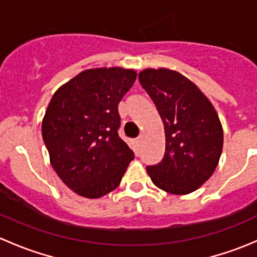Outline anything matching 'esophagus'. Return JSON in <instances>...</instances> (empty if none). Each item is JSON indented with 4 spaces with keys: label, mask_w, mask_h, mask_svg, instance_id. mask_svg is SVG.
<instances>
[{
    "label": "esophagus",
    "mask_w": 257,
    "mask_h": 257,
    "mask_svg": "<svg viewBox=\"0 0 257 257\" xmlns=\"http://www.w3.org/2000/svg\"><path fill=\"white\" fill-rule=\"evenodd\" d=\"M142 142H143V136H141V137H138V138H137V141H136V143H137V145H141L142 144Z\"/></svg>",
    "instance_id": "obj_1"
}]
</instances>
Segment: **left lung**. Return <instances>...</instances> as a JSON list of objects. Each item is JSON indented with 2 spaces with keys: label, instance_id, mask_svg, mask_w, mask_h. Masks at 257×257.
<instances>
[{
  "label": "left lung",
  "instance_id": "8db88e82",
  "mask_svg": "<svg viewBox=\"0 0 257 257\" xmlns=\"http://www.w3.org/2000/svg\"><path fill=\"white\" fill-rule=\"evenodd\" d=\"M165 132L162 162L147 167L153 183L170 194L195 191L211 177L222 152V126L210 100L179 72L144 69L138 76Z\"/></svg>",
  "mask_w": 257,
  "mask_h": 257
}]
</instances>
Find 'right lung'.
I'll return each instance as SVG.
<instances>
[{
  "instance_id": "obj_1",
  "label": "right lung",
  "mask_w": 257,
  "mask_h": 257,
  "mask_svg": "<svg viewBox=\"0 0 257 257\" xmlns=\"http://www.w3.org/2000/svg\"><path fill=\"white\" fill-rule=\"evenodd\" d=\"M133 69H87L53 94L42 121L49 159L61 180L80 196L113 191L134 159L118 136V104L136 82Z\"/></svg>"
}]
</instances>
